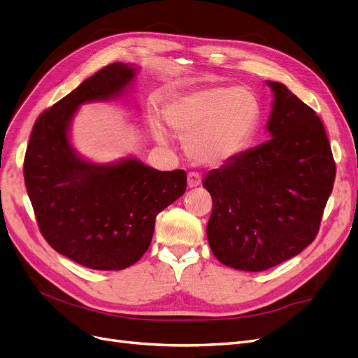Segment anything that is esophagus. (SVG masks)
Wrapping results in <instances>:
<instances>
[{
    "label": "esophagus",
    "mask_w": 358,
    "mask_h": 358,
    "mask_svg": "<svg viewBox=\"0 0 358 358\" xmlns=\"http://www.w3.org/2000/svg\"><path fill=\"white\" fill-rule=\"evenodd\" d=\"M201 182H202V178H201L199 174H197V172H189V176H187V184H189L190 189L201 186Z\"/></svg>",
    "instance_id": "esophagus-1"
}]
</instances>
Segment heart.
Listing matches in <instances>:
<instances>
[{
	"instance_id": "obj_1",
	"label": "heart",
	"mask_w": 358,
	"mask_h": 358,
	"mask_svg": "<svg viewBox=\"0 0 358 358\" xmlns=\"http://www.w3.org/2000/svg\"><path fill=\"white\" fill-rule=\"evenodd\" d=\"M164 116L177 134L187 138L186 149L193 159L218 164L248 144L259 122L261 104L242 87L214 85L169 100Z\"/></svg>"
}]
</instances>
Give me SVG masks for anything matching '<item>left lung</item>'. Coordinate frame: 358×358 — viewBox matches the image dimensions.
Returning a JSON list of instances; mask_svg holds the SVG:
<instances>
[{"mask_svg":"<svg viewBox=\"0 0 358 358\" xmlns=\"http://www.w3.org/2000/svg\"><path fill=\"white\" fill-rule=\"evenodd\" d=\"M273 88L271 138L213 169L206 236L224 266L264 271L298 255L320 229L336 165L317 113L280 83Z\"/></svg>","mask_w":358,"mask_h":358,"instance_id":"obj_1","label":"left lung"}]
</instances>
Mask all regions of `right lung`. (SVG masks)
Instances as JSON below:
<instances>
[{"label":"right lung","mask_w":358,"mask_h":358,"mask_svg":"<svg viewBox=\"0 0 358 358\" xmlns=\"http://www.w3.org/2000/svg\"><path fill=\"white\" fill-rule=\"evenodd\" d=\"M136 69L116 62L38 116L24 153V186L38 227L59 254L92 270H124L149 249L156 215L187 187L182 169L157 171L136 159L96 165L69 143L78 106L121 94Z\"/></svg>","instance_id":"obj_1"}]
</instances>
